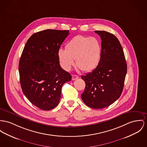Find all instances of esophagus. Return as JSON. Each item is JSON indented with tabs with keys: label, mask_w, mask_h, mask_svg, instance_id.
I'll use <instances>...</instances> for the list:
<instances>
[{
	"label": "esophagus",
	"mask_w": 147,
	"mask_h": 147,
	"mask_svg": "<svg viewBox=\"0 0 147 147\" xmlns=\"http://www.w3.org/2000/svg\"><path fill=\"white\" fill-rule=\"evenodd\" d=\"M78 78H79V77H78V75H72V80H75Z\"/></svg>",
	"instance_id": "obj_1"
}]
</instances>
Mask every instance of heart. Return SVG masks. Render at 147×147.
I'll return each mask as SVG.
<instances>
[{
    "mask_svg": "<svg viewBox=\"0 0 147 147\" xmlns=\"http://www.w3.org/2000/svg\"><path fill=\"white\" fill-rule=\"evenodd\" d=\"M101 55V46L96 38L79 35L67 43L65 50L59 49L58 57L63 69L69 71L75 65L85 72L95 69Z\"/></svg>",
    "mask_w": 147,
    "mask_h": 147,
    "instance_id": "b5f03b06",
    "label": "heart"
}]
</instances>
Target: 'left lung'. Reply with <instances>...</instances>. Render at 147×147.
I'll list each match as a JSON object with an SVG mask.
<instances>
[{"label": "left lung", "instance_id": "8db88e82", "mask_svg": "<svg viewBox=\"0 0 147 147\" xmlns=\"http://www.w3.org/2000/svg\"><path fill=\"white\" fill-rule=\"evenodd\" d=\"M101 39V55L98 66L82 76L85 88L81 94L90 108H107L120 96L127 72L123 48L113 34L104 30L95 31Z\"/></svg>", "mask_w": 147, "mask_h": 147}]
</instances>
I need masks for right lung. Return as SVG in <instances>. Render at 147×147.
<instances>
[{"label":"right lung","instance_id":"add662e5","mask_svg":"<svg viewBox=\"0 0 147 147\" xmlns=\"http://www.w3.org/2000/svg\"><path fill=\"white\" fill-rule=\"evenodd\" d=\"M69 30H46L27 40L19 63L22 91L30 102L43 110L58 105L63 85L71 80L59 65L58 51Z\"/></svg>","mask_w":147,"mask_h":147}]
</instances>
